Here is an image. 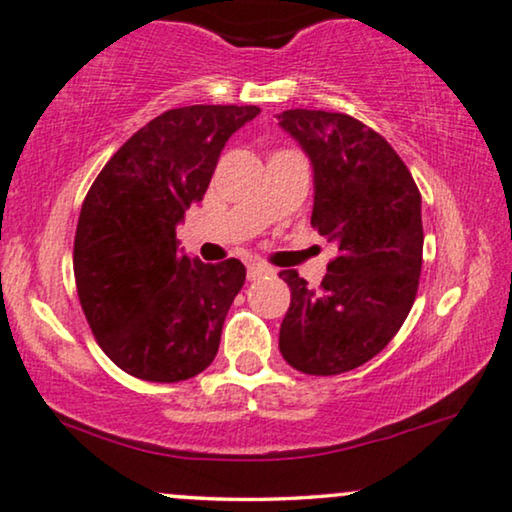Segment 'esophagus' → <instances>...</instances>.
Returning <instances> with one entry per match:
<instances>
[{
	"mask_svg": "<svg viewBox=\"0 0 512 512\" xmlns=\"http://www.w3.org/2000/svg\"><path fill=\"white\" fill-rule=\"evenodd\" d=\"M272 270L270 265H265V263H258V261H254V263H249V268H247V277L249 280H258V277H265V275H272Z\"/></svg>",
	"mask_w": 512,
	"mask_h": 512,
	"instance_id": "obj_1",
	"label": "esophagus"
}]
</instances>
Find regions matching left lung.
Here are the masks:
<instances>
[{"mask_svg": "<svg viewBox=\"0 0 512 512\" xmlns=\"http://www.w3.org/2000/svg\"><path fill=\"white\" fill-rule=\"evenodd\" d=\"M277 122L313 167L310 223L338 247L320 289L296 270L280 272L291 289L280 353L303 374H343L381 353L414 305L421 192L386 138L355 117L284 110Z\"/></svg>", "mask_w": 512, "mask_h": 512, "instance_id": "obj_1", "label": "left lung"}]
</instances>
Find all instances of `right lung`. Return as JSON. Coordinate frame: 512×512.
Wrapping results in <instances>:
<instances>
[{
	"label": "right lung",
	"mask_w": 512,
	"mask_h": 512,
	"mask_svg": "<svg viewBox=\"0 0 512 512\" xmlns=\"http://www.w3.org/2000/svg\"><path fill=\"white\" fill-rule=\"evenodd\" d=\"M256 105H188L138 129L91 185L75 235V282L103 353L152 383L214 362L247 268L209 265L178 247L176 225L199 202L228 138Z\"/></svg>",
	"instance_id": "obj_1"
}]
</instances>
